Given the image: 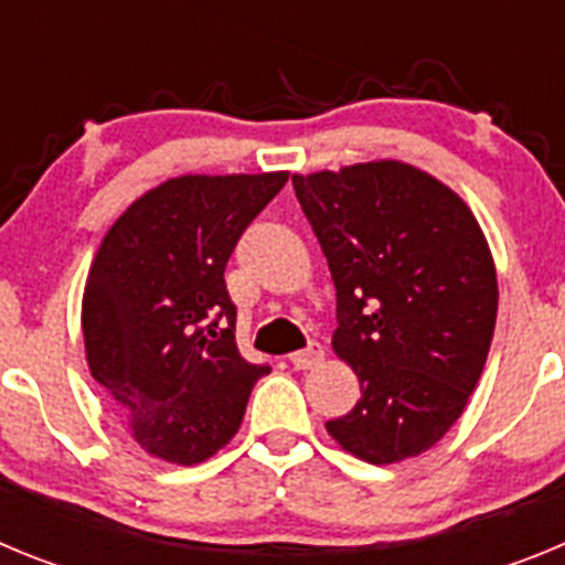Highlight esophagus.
<instances>
[{
  "label": "esophagus",
  "instance_id": "obj_1",
  "mask_svg": "<svg viewBox=\"0 0 565 565\" xmlns=\"http://www.w3.org/2000/svg\"><path fill=\"white\" fill-rule=\"evenodd\" d=\"M322 359H326V351H322V344L319 342H311L306 351L291 353V364L297 367V371H311L313 364H319Z\"/></svg>",
  "mask_w": 565,
  "mask_h": 565
}]
</instances>
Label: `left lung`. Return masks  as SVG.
Instances as JSON below:
<instances>
[{
	"mask_svg": "<svg viewBox=\"0 0 565 565\" xmlns=\"http://www.w3.org/2000/svg\"><path fill=\"white\" fill-rule=\"evenodd\" d=\"M291 181L337 286L333 351L362 387L328 433L379 467L422 456L458 422L487 364L498 317L487 237L450 186L411 163Z\"/></svg>",
	"mask_w": 565,
	"mask_h": 565,
	"instance_id": "obj_1",
	"label": "left lung"
}]
</instances>
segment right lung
Masks as SVG:
<instances>
[{"mask_svg":"<svg viewBox=\"0 0 565 565\" xmlns=\"http://www.w3.org/2000/svg\"><path fill=\"white\" fill-rule=\"evenodd\" d=\"M286 181L288 172L169 178L104 234L84 286V351L149 456L181 467L212 458L271 371L239 356L223 271Z\"/></svg>","mask_w":565,"mask_h":565,"instance_id":"add662e5","label":"right lung"}]
</instances>
